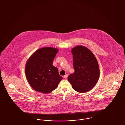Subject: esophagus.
Masks as SVG:
<instances>
[{"label":"esophagus","instance_id":"1","mask_svg":"<svg viewBox=\"0 0 125 125\" xmlns=\"http://www.w3.org/2000/svg\"><path fill=\"white\" fill-rule=\"evenodd\" d=\"M67 76H68L67 74H65V75H64V78L65 79H67Z\"/></svg>","mask_w":125,"mask_h":125}]
</instances>
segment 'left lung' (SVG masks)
<instances>
[{
    "label": "left lung",
    "instance_id": "1",
    "mask_svg": "<svg viewBox=\"0 0 125 125\" xmlns=\"http://www.w3.org/2000/svg\"><path fill=\"white\" fill-rule=\"evenodd\" d=\"M71 52L74 72L68 76V81L75 91L87 92L95 86L99 77L97 60L90 50L82 45L73 48Z\"/></svg>",
    "mask_w": 125,
    "mask_h": 125
}]
</instances>
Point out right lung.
<instances>
[{"mask_svg": "<svg viewBox=\"0 0 125 125\" xmlns=\"http://www.w3.org/2000/svg\"><path fill=\"white\" fill-rule=\"evenodd\" d=\"M58 49L44 47L32 54L25 66V74L31 87L36 91L48 94L57 89L62 80L58 69L52 65Z\"/></svg>", "mask_w": 125, "mask_h": 125, "instance_id": "obj_1", "label": "right lung"}]
</instances>
